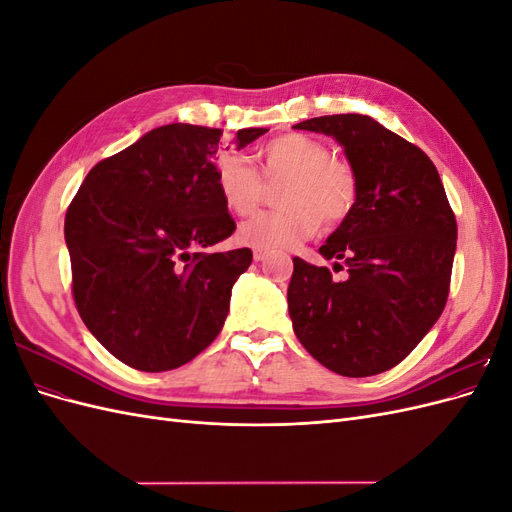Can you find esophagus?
I'll return each mask as SVG.
<instances>
[{
	"mask_svg": "<svg viewBox=\"0 0 512 512\" xmlns=\"http://www.w3.org/2000/svg\"><path fill=\"white\" fill-rule=\"evenodd\" d=\"M265 256H267V250H260V247H256V250H254V260H262Z\"/></svg>",
	"mask_w": 512,
	"mask_h": 512,
	"instance_id": "1",
	"label": "esophagus"
}]
</instances>
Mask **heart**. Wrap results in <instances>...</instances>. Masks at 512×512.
I'll list each match as a JSON object with an SVG mask.
<instances>
[{
  "instance_id": "b5f03b06",
  "label": "heart",
  "mask_w": 512,
  "mask_h": 512,
  "mask_svg": "<svg viewBox=\"0 0 512 512\" xmlns=\"http://www.w3.org/2000/svg\"><path fill=\"white\" fill-rule=\"evenodd\" d=\"M260 175L239 156H224L218 162V190L224 205L237 215L252 213L262 196L265 181H284L275 194V211H260L239 226L245 245L273 250L288 247L314 235L320 228L333 230L348 220L359 179L354 166L331 156L327 143L301 132H286L271 138L256 151Z\"/></svg>"
}]
</instances>
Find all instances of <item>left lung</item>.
<instances>
[{"instance_id":"8db88e82","label":"left lung","mask_w":512,"mask_h":512,"mask_svg":"<svg viewBox=\"0 0 512 512\" xmlns=\"http://www.w3.org/2000/svg\"><path fill=\"white\" fill-rule=\"evenodd\" d=\"M294 130L344 147L359 179L348 220L320 247L348 275L294 256L288 312L294 335L327 369L348 378L395 367L440 318L451 288L457 220L423 149L367 115H324ZM335 262V271L344 269Z\"/></svg>"}]
</instances>
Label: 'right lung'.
<instances>
[{
  "label": "right lung",
  "instance_id": "1",
  "mask_svg": "<svg viewBox=\"0 0 512 512\" xmlns=\"http://www.w3.org/2000/svg\"><path fill=\"white\" fill-rule=\"evenodd\" d=\"M265 132L239 130L235 143ZM222 149L220 128H156L91 168L66 211L74 305L91 335L138 371L203 352L252 262L250 247L209 252L237 228L215 177Z\"/></svg>",
  "mask_w": 512,
  "mask_h": 512
}]
</instances>
